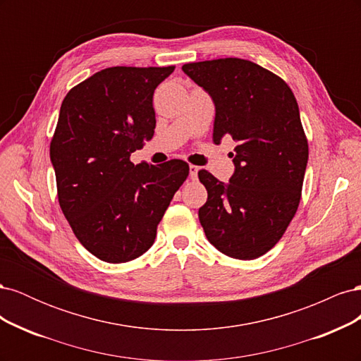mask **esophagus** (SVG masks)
<instances>
[{"label":"esophagus","instance_id":"1","mask_svg":"<svg viewBox=\"0 0 361 361\" xmlns=\"http://www.w3.org/2000/svg\"><path fill=\"white\" fill-rule=\"evenodd\" d=\"M199 167L197 166H192V164H191V166H190V178L192 179V180H195V179H197V173H199Z\"/></svg>","mask_w":361,"mask_h":361}]
</instances>
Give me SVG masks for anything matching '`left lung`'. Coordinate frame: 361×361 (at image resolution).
Listing matches in <instances>:
<instances>
[{
    "mask_svg": "<svg viewBox=\"0 0 361 361\" xmlns=\"http://www.w3.org/2000/svg\"><path fill=\"white\" fill-rule=\"evenodd\" d=\"M211 96L214 143H236L227 183L200 170L207 200L199 209L204 235L228 257L265 255L285 233L301 199L309 159L298 104L289 85L259 64L220 59L183 64Z\"/></svg>",
    "mask_w": 361,
    "mask_h": 361,
    "instance_id": "left-lung-1",
    "label": "left lung"
}]
</instances>
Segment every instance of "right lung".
Instances as JSON below:
<instances>
[{"label": "right lung", "mask_w": 361, "mask_h": 361, "mask_svg": "<svg viewBox=\"0 0 361 361\" xmlns=\"http://www.w3.org/2000/svg\"><path fill=\"white\" fill-rule=\"evenodd\" d=\"M173 71L108 68L73 87L61 104L49 147L60 207L78 241L108 264L146 253L188 178L180 159L129 161L154 137V93Z\"/></svg>", "instance_id": "add662e5"}]
</instances>
